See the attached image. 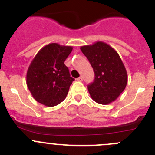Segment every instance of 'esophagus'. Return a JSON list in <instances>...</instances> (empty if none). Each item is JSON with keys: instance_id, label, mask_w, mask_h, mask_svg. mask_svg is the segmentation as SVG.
<instances>
[{"instance_id": "esophagus-1", "label": "esophagus", "mask_w": 155, "mask_h": 155, "mask_svg": "<svg viewBox=\"0 0 155 155\" xmlns=\"http://www.w3.org/2000/svg\"><path fill=\"white\" fill-rule=\"evenodd\" d=\"M77 81H79V82H82V76H80V77L78 78Z\"/></svg>"}]
</instances>
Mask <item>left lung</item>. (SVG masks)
I'll list each match as a JSON object with an SVG mask.
<instances>
[{"instance_id":"obj_1","label":"left lung","mask_w":155,"mask_h":155,"mask_svg":"<svg viewBox=\"0 0 155 155\" xmlns=\"http://www.w3.org/2000/svg\"><path fill=\"white\" fill-rule=\"evenodd\" d=\"M94 70V82L88 85L91 98L101 104L114 101L127 86V70L118 53L107 43L96 41L80 47Z\"/></svg>"}]
</instances>
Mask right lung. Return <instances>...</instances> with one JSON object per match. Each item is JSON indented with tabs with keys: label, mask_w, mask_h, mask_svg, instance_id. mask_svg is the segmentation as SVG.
Returning a JSON list of instances; mask_svg holds the SVG:
<instances>
[{
	"label": "right lung",
	"mask_w": 155,
	"mask_h": 155,
	"mask_svg": "<svg viewBox=\"0 0 155 155\" xmlns=\"http://www.w3.org/2000/svg\"><path fill=\"white\" fill-rule=\"evenodd\" d=\"M72 51V46L50 43L33 58L27 70L26 85L36 101L54 107L66 98L74 79L64 61Z\"/></svg>",
	"instance_id": "add662e5"
}]
</instances>
